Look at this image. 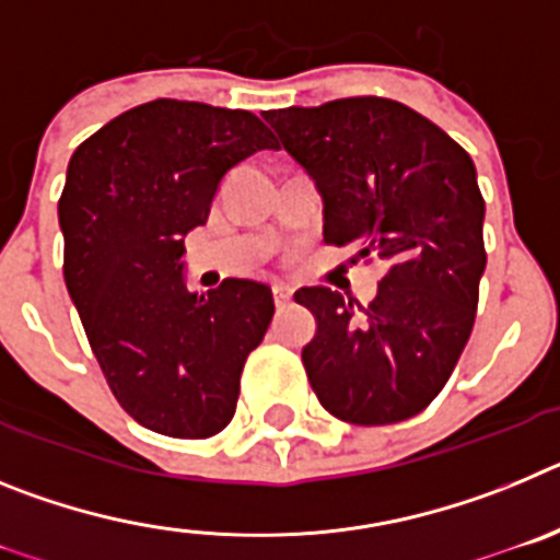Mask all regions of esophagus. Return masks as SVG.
Masks as SVG:
<instances>
[{
    "label": "esophagus",
    "instance_id": "34e87169",
    "mask_svg": "<svg viewBox=\"0 0 560 560\" xmlns=\"http://www.w3.org/2000/svg\"><path fill=\"white\" fill-rule=\"evenodd\" d=\"M291 300V289L289 285H275V303L277 308H283V305H289Z\"/></svg>",
    "mask_w": 560,
    "mask_h": 560
}]
</instances>
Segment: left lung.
<instances>
[{
    "mask_svg": "<svg viewBox=\"0 0 560 560\" xmlns=\"http://www.w3.org/2000/svg\"><path fill=\"white\" fill-rule=\"evenodd\" d=\"M323 196V235L384 264L368 308L339 291L294 294L314 314L303 364L316 398L355 427H387L446 387L471 336L485 271V201L471 156L387 97L266 112Z\"/></svg>",
    "mask_w": 560,
    "mask_h": 560,
    "instance_id": "obj_1",
    "label": "left lung"
}]
</instances>
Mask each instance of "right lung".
Here are the masks:
<instances>
[{"mask_svg":"<svg viewBox=\"0 0 560 560\" xmlns=\"http://www.w3.org/2000/svg\"><path fill=\"white\" fill-rule=\"evenodd\" d=\"M277 148L244 108L153 101L75 148L58 201L63 280L114 398L167 438L219 434L275 314L266 283L190 294L185 237L235 165Z\"/></svg>","mask_w":560,"mask_h":560,"instance_id":"add662e5","label":"right lung"}]
</instances>
